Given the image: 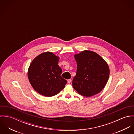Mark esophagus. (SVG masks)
Instances as JSON below:
<instances>
[{"label":"esophagus","instance_id":"1","mask_svg":"<svg viewBox=\"0 0 134 134\" xmlns=\"http://www.w3.org/2000/svg\"><path fill=\"white\" fill-rule=\"evenodd\" d=\"M71 82V79H69L68 80V82L69 83H70Z\"/></svg>","mask_w":134,"mask_h":134}]
</instances>
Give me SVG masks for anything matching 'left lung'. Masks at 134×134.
<instances>
[{
	"mask_svg": "<svg viewBox=\"0 0 134 134\" xmlns=\"http://www.w3.org/2000/svg\"><path fill=\"white\" fill-rule=\"evenodd\" d=\"M76 75L72 85L81 96L90 97L98 93L105 86L109 76L107 63L99 55L85 51L75 55Z\"/></svg>",
	"mask_w": 134,
	"mask_h": 134,
	"instance_id": "obj_1",
	"label": "left lung"
}]
</instances>
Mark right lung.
<instances>
[{
    "mask_svg": "<svg viewBox=\"0 0 134 134\" xmlns=\"http://www.w3.org/2000/svg\"><path fill=\"white\" fill-rule=\"evenodd\" d=\"M59 58L51 52L38 56L31 63L28 76L33 88L42 96L51 97L59 93L67 81L61 76Z\"/></svg>",
    "mask_w": 134,
    "mask_h": 134,
    "instance_id": "right-lung-1",
    "label": "right lung"
}]
</instances>
